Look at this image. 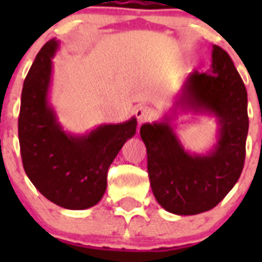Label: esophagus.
Wrapping results in <instances>:
<instances>
[{"instance_id": "1", "label": "esophagus", "mask_w": 262, "mask_h": 262, "mask_svg": "<svg viewBox=\"0 0 262 262\" xmlns=\"http://www.w3.org/2000/svg\"><path fill=\"white\" fill-rule=\"evenodd\" d=\"M135 115L138 118L139 123H144L154 118V110L148 106H139L135 111Z\"/></svg>"}]
</instances>
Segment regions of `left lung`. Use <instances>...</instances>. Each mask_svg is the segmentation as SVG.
<instances>
[{"instance_id":"left-lung-1","label":"left lung","mask_w":262,"mask_h":262,"mask_svg":"<svg viewBox=\"0 0 262 262\" xmlns=\"http://www.w3.org/2000/svg\"><path fill=\"white\" fill-rule=\"evenodd\" d=\"M211 57V68L206 73L194 71L187 76L172 114L140 127L155 198L176 215L214 209L235 186L244 166L249 126L247 89L223 48L212 46ZM177 111L217 118L218 142L207 154L184 149L170 123Z\"/></svg>"}]
</instances>
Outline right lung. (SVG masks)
<instances>
[{
  "label": "right lung",
  "mask_w": 262,
  "mask_h": 262,
  "mask_svg": "<svg viewBox=\"0 0 262 262\" xmlns=\"http://www.w3.org/2000/svg\"><path fill=\"white\" fill-rule=\"evenodd\" d=\"M59 40L46 43L23 82L18 118L25 172L48 201L68 210H85L101 201L107 170L124 143L136 133V118L101 124L85 135L66 133L48 101L52 57Z\"/></svg>",
  "instance_id": "obj_1"
}]
</instances>
